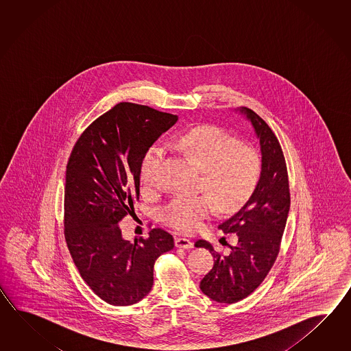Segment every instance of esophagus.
Returning a JSON list of instances; mask_svg holds the SVG:
<instances>
[{
  "mask_svg": "<svg viewBox=\"0 0 351 351\" xmlns=\"http://www.w3.org/2000/svg\"><path fill=\"white\" fill-rule=\"evenodd\" d=\"M176 247L177 248H184V250L193 248V242L191 239H184V237H178V239H176Z\"/></svg>",
  "mask_w": 351,
  "mask_h": 351,
  "instance_id": "obj_1",
  "label": "esophagus"
}]
</instances>
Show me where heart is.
I'll list each match as a JSON object with an SVG mask.
<instances>
[{"label": "heart", "instance_id": "b5f03b06", "mask_svg": "<svg viewBox=\"0 0 351 351\" xmlns=\"http://www.w3.org/2000/svg\"><path fill=\"white\" fill-rule=\"evenodd\" d=\"M186 160L202 169V191L211 195H179L162 210L165 223L182 232H192L217 208L228 213L245 206L254 195L261 178L258 152L241 144L236 136L216 125H203L169 143ZM165 150L152 147L143 158L141 182L147 189L159 186Z\"/></svg>", "mask_w": 351, "mask_h": 351}]
</instances>
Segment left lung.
I'll list each match as a JSON object with an SVG mask.
<instances>
[{
  "label": "left lung",
  "instance_id": "8db88e82",
  "mask_svg": "<svg viewBox=\"0 0 351 351\" xmlns=\"http://www.w3.org/2000/svg\"><path fill=\"white\" fill-rule=\"evenodd\" d=\"M239 112L252 123L260 139L261 178L250 201L218 226L239 239L237 245L230 246V254H218L207 241L195 242V247L207 248L215 257L213 269L202 278L199 287L221 304L239 302L262 284L280 252L290 210L287 168L276 135L254 110L241 108Z\"/></svg>",
  "mask_w": 351,
  "mask_h": 351
}]
</instances>
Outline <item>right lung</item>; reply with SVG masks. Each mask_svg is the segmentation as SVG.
Masks as SVG:
<instances>
[{
    "label": "right lung",
    "mask_w": 351,
    "mask_h": 351,
    "mask_svg": "<svg viewBox=\"0 0 351 351\" xmlns=\"http://www.w3.org/2000/svg\"><path fill=\"white\" fill-rule=\"evenodd\" d=\"M177 115L119 103L84 130L66 165L64 233L82 280L114 306L134 305L153 286V267L173 250L172 234L123 239L119 222L139 199L143 158Z\"/></svg>",
    "instance_id": "obj_1"
}]
</instances>
